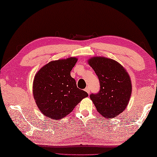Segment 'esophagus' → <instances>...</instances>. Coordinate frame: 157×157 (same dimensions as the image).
I'll list each match as a JSON object with an SVG mask.
<instances>
[{"label": "esophagus", "mask_w": 157, "mask_h": 157, "mask_svg": "<svg viewBox=\"0 0 157 157\" xmlns=\"http://www.w3.org/2000/svg\"><path fill=\"white\" fill-rule=\"evenodd\" d=\"M85 91H86V92L88 94H89V93H90V89H89V88L87 87V88H85Z\"/></svg>", "instance_id": "esophagus-1"}]
</instances>
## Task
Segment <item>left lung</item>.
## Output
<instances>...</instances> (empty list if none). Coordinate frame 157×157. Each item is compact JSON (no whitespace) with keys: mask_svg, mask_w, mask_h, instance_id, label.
Listing matches in <instances>:
<instances>
[{"mask_svg":"<svg viewBox=\"0 0 157 157\" xmlns=\"http://www.w3.org/2000/svg\"><path fill=\"white\" fill-rule=\"evenodd\" d=\"M88 63L98 75L100 90L90 98L99 113L113 118L124 112L132 93V84L127 71L115 60L105 57H92Z\"/></svg>","mask_w":157,"mask_h":157,"instance_id":"8db88e82","label":"left lung"}]
</instances>
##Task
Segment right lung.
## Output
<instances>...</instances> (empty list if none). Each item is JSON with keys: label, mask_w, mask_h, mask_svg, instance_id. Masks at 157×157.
I'll list each match as a JSON object with an SVG mask.
<instances>
[{"label": "right lung", "mask_w": 157, "mask_h": 157, "mask_svg": "<svg viewBox=\"0 0 157 157\" xmlns=\"http://www.w3.org/2000/svg\"><path fill=\"white\" fill-rule=\"evenodd\" d=\"M77 61L75 57L51 61L35 75L33 98L45 117L56 120L64 118L88 96L86 91L77 87L75 80L71 76Z\"/></svg>", "instance_id": "obj_1"}]
</instances>
